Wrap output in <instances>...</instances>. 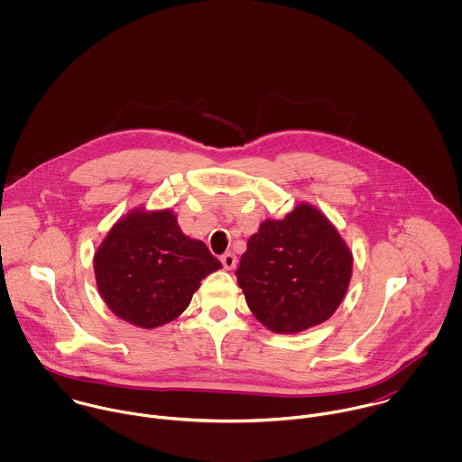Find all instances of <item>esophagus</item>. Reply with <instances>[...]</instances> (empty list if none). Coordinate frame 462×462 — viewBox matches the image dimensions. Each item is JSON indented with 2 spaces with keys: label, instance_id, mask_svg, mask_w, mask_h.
Returning a JSON list of instances; mask_svg holds the SVG:
<instances>
[{
  "label": "esophagus",
  "instance_id": "1",
  "mask_svg": "<svg viewBox=\"0 0 462 462\" xmlns=\"http://www.w3.org/2000/svg\"><path fill=\"white\" fill-rule=\"evenodd\" d=\"M222 264L226 270H233L236 266V256L233 253H227L222 256Z\"/></svg>",
  "mask_w": 462,
  "mask_h": 462
}]
</instances>
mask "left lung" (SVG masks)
I'll return each instance as SVG.
<instances>
[{
  "instance_id": "1",
  "label": "left lung",
  "mask_w": 462,
  "mask_h": 462,
  "mask_svg": "<svg viewBox=\"0 0 462 462\" xmlns=\"http://www.w3.org/2000/svg\"><path fill=\"white\" fill-rule=\"evenodd\" d=\"M352 251L329 218L299 202L281 220L266 218L236 270L247 306L266 329L297 334L329 320L352 277Z\"/></svg>"
}]
</instances>
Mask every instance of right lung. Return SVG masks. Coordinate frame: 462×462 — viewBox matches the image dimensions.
Segmentation results:
<instances>
[{
	"instance_id": "1",
	"label": "right lung",
	"mask_w": 462,
	"mask_h": 462,
	"mask_svg": "<svg viewBox=\"0 0 462 462\" xmlns=\"http://www.w3.org/2000/svg\"><path fill=\"white\" fill-rule=\"evenodd\" d=\"M222 263L204 242L187 236L169 209L133 208L94 253L101 299L114 315L140 329L176 320L200 281Z\"/></svg>"
}]
</instances>
